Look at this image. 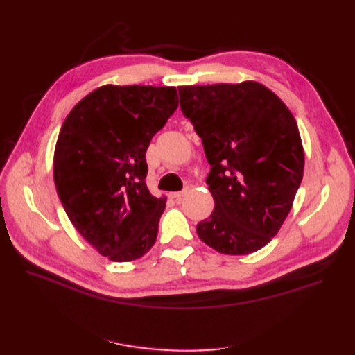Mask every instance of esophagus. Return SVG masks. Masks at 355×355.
Listing matches in <instances>:
<instances>
[{
	"label": "esophagus",
	"instance_id": "1",
	"mask_svg": "<svg viewBox=\"0 0 355 355\" xmlns=\"http://www.w3.org/2000/svg\"><path fill=\"white\" fill-rule=\"evenodd\" d=\"M185 194H187V189H185V191H179V192H171L170 198H173V200H176V201H180L182 198L185 197Z\"/></svg>",
	"mask_w": 355,
	"mask_h": 355
}]
</instances>
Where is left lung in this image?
<instances>
[{"mask_svg": "<svg viewBox=\"0 0 355 355\" xmlns=\"http://www.w3.org/2000/svg\"><path fill=\"white\" fill-rule=\"evenodd\" d=\"M180 110L201 137L214 200L197 225L201 241L225 254L262 249L280 230L304 176L295 116L265 85H182Z\"/></svg>", "mask_w": 355, "mask_h": 355, "instance_id": "left-lung-1", "label": "left lung"}]
</instances>
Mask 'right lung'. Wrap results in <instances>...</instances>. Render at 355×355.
Segmentation results:
<instances>
[{
  "instance_id": "obj_1",
  "label": "right lung",
  "mask_w": 355,
  "mask_h": 355,
  "mask_svg": "<svg viewBox=\"0 0 355 355\" xmlns=\"http://www.w3.org/2000/svg\"><path fill=\"white\" fill-rule=\"evenodd\" d=\"M178 110L175 87L102 85L73 106L55 149V184L69 220L114 262L157 240L166 197L146 187V149Z\"/></svg>"
}]
</instances>
